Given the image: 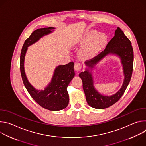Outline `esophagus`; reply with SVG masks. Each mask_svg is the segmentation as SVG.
Returning a JSON list of instances; mask_svg holds the SVG:
<instances>
[{"label": "esophagus", "mask_w": 146, "mask_h": 146, "mask_svg": "<svg viewBox=\"0 0 146 146\" xmlns=\"http://www.w3.org/2000/svg\"><path fill=\"white\" fill-rule=\"evenodd\" d=\"M74 70L77 72H78L80 71L81 69V65L79 63H76L74 64Z\"/></svg>", "instance_id": "obj_1"}]
</instances>
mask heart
<instances>
[{"label":"heart","instance_id":"obj_1","mask_svg":"<svg viewBox=\"0 0 146 146\" xmlns=\"http://www.w3.org/2000/svg\"><path fill=\"white\" fill-rule=\"evenodd\" d=\"M108 42V36L96 30H91L83 34L77 41V43L83 46L79 52L84 59L95 58L105 48Z\"/></svg>","mask_w":146,"mask_h":146}]
</instances>
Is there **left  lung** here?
<instances>
[{
    "label": "left lung",
    "mask_w": 146,
    "mask_h": 146,
    "mask_svg": "<svg viewBox=\"0 0 146 146\" xmlns=\"http://www.w3.org/2000/svg\"><path fill=\"white\" fill-rule=\"evenodd\" d=\"M110 54L115 55L120 59L124 79L121 88L116 93L106 96L99 93L94 88L92 70L102 59ZM85 65L87 68L85 71L79 74V77L82 81V87L88 104L97 109L108 108L118 101L130 82L133 65V51L131 42L118 27L115 31L114 36L109 41L104 51L92 59L85 62Z\"/></svg>",
    "instance_id": "obj_1"
}]
</instances>
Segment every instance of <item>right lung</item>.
<instances>
[{
  "label": "right lung",
  "instance_id": "add662e5",
  "mask_svg": "<svg viewBox=\"0 0 146 146\" xmlns=\"http://www.w3.org/2000/svg\"><path fill=\"white\" fill-rule=\"evenodd\" d=\"M55 29L54 27L40 28L34 31L25 41L20 56V70L24 84L32 98L44 109L59 111L65 109L69 104L67 87L74 78V63L59 65L55 69L51 82L44 90L36 89L28 81L24 68L25 56L28 47L36 43L41 37L49 35Z\"/></svg>",
  "mask_w": 146,
  "mask_h": 146
}]
</instances>
